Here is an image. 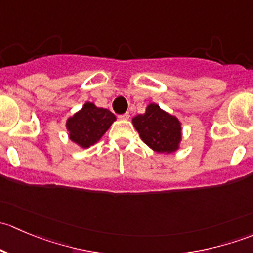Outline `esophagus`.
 I'll return each instance as SVG.
<instances>
[{
  "instance_id": "obj_1",
  "label": "esophagus",
  "mask_w": 253,
  "mask_h": 253,
  "mask_svg": "<svg viewBox=\"0 0 253 253\" xmlns=\"http://www.w3.org/2000/svg\"><path fill=\"white\" fill-rule=\"evenodd\" d=\"M119 119L120 120H128L129 119V114H128V112H126V114L119 115Z\"/></svg>"
}]
</instances>
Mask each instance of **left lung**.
<instances>
[{"instance_id":"left-lung-1","label":"left lung","mask_w":253,"mask_h":253,"mask_svg":"<svg viewBox=\"0 0 253 253\" xmlns=\"http://www.w3.org/2000/svg\"><path fill=\"white\" fill-rule=\"evenodd\" d=\"M134 128L148 147L160 154L177 152L182 141L181 121L163 110L158 104L150 103L145 112L132 119Z\"/></svg>"}]
</instances>
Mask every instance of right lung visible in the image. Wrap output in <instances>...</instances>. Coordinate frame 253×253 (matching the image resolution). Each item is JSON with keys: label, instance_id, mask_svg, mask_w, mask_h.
<instances>
[{"label": "right lung", "instance_id": "right-lung-1", "mask_svg": "<svg viewBox=\"0 0 253 253\" xmlns=\"http://www.w3.org/2000/svg\"><path fill=\"white\" fill-rule=\"evenodd\" d=\"M115 121L116 116L110 110L98 108L94 103L86 101L81 110L66 121L68 138L79 148L85 149L100 141Z\"/></svg>", "mask_w": 253, "mask_h": 253}]
</instances>
